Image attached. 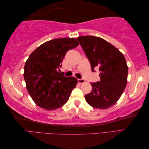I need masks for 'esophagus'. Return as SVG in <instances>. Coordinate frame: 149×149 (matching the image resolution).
<instances>
[{
  "mask_svg": "<svg viewBox=\"0 0 149 149\" xmlns=\"http://www.w3.org/2000/svg\"><path fill=\"white\" fill-rule=\"evenodd\" d=\"M77 81H78V83H79V84H83V83H84V82H85V81L84 79H79L77 80Z\"/></svg>",
  "mask_w": 149,
  "mask_h": 149,
  "instance_id": "1",
  "label": "esophagus"
}]
</instances>
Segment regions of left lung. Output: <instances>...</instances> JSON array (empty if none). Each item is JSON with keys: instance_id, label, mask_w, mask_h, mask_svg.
Masks as SVG:
<instances>
[{"instance_id": "left-lung-1", "label": "left lung", "mask_w": 149, "mask_h": 149, "mask_svg": "<svg viewBox=\"0 0 149 149\" xmlns=\"http://www.w3.org/2000/svg\"><path fill=\"white\" fill-rule=\"evenodd\" d=\"M91 64L99 68L100 81L91 83L92 90L85 95L87 103L106 109L116 104L127 82L128 66L123 54L106 40L93 36L77 38Z\"/></svg>"}]
</instances>
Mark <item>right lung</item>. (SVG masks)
Listing matches in <instances>:
<instances>
[{
    "label": "right lung",
    "mask_w": 149,
    "mask_h": 149,
    "mask_svg": "<svg viewBox=\"0 0 149 149\" xmlns=\"http://www.w3.org/2000/svg\"><path fill=\"white\" fill-rule=\"evenodd\" d=\"M78 45L74 38L54 39L30 54L24 66V77L28 92L39 107L55 110L68 100L77 79L65 77L59 72V67L67 51Z\"/></svg>",
    "instance_id": "right-lung-1"
}]
</instances>
